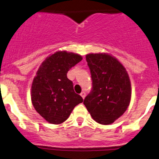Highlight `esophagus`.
<instances>
[{"label":"esophagus","mask_w":159,"mask_h":159,"mask_svg":"<svg viewBox=\"0 0 159 159\" xmlns=\"http://www.w3.org/2000/svg\"><path fill=\"white\" fill-rule=\"evenodd\" d=\"M85 92H84V91H82V92L81 93V97H82V98H85Z\"/></svg>","instance_id":"1"}]
</instances>
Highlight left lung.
I'll return each mask as SVG.
<instances>
[{
  "mask_svg": "<svg viewBox=\"0 0 159 159\" xmlns=\"http://www.w3.org/2000/svg\"><path fill=\"white\" fill-rule=\"evenodd\" d=\"M92 78V91L84 100L88 111L96 122L112 124L128 109L131 85L125 68L108 53L86 54Z\"/></svg>",
  "mask_w": 159,
  "mask_h": 159,
  "instance_id": "left-lung-1",
  "label": "left lung"
}]
</instances>
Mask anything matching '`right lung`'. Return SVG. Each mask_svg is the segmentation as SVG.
I'll return each mask as SVG.
<instances>
[{"label": "right lung", "mask_w": 159, "mask_h": 159, "mask_svg": "<svg viewBox=\"0 0 159 159\" xmlns=\"http://www.w3.org/2000/svg\"><path fill=\"white\" fill-rule=\"evenodd\" d=\"M81 60L82 56L76 53L57 51L46 57L37 70L30 89L31 102L48 122L61 124L74 108L83 102L67 78L68 70Z\"/></svg>", "instance_id": "obj_1"}]
</instances>
